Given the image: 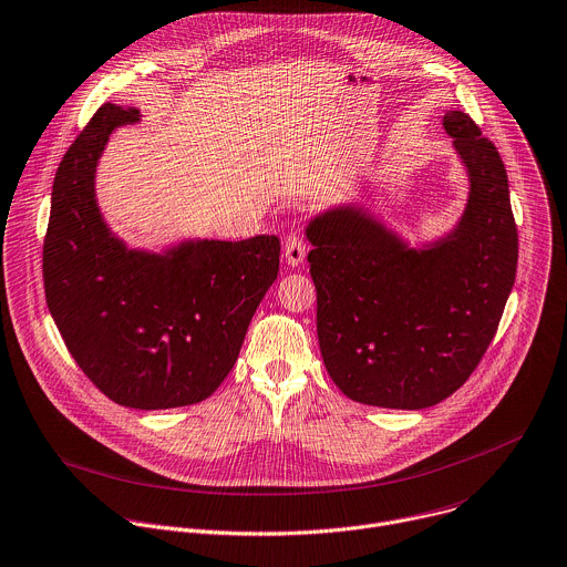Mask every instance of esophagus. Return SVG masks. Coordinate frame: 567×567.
Instances as JSON below:
<instances>
[{"label": "esophagus", "mask_w": 567, "mask_h": 567, "mask_svg": "<svg viewBox=\"0 0 567 567\" xmlns=\"http://www.w3.org/2000/svg\"><path fill=\"white\" fill-rule=\"evenodd\" d=\"M307 243H305V238L302 236H289L287 240H285V260H287V265H291V267H298L302 260H305V256H307Z\"/></svg>", "instance_id": "obj_1"}]
</instances>
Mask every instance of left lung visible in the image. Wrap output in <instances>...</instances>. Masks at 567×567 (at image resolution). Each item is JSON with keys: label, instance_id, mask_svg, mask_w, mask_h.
Returning <instances> with one entry per match:
<instances>
[{"label": "left lung", "instance_id": "obj_1", "mask_svg": "<svg viewBox=\"0 0 567 567\" xmlns=\"http://www.w3.org/2000/svg\"><path fill=\"white\" fill-rule=\"evenodd\" d=\"M467 166L458 227L410 249L358 207L307 227L318 342L338 390L362 405L425 410L452 396L485 355L514 287L518 234L505 164L463 111L443 117Z\"/></svg>", "mask_w": 567, "mask_h": 567}]
</instances>
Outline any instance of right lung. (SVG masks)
Wrapping results in <instances>:
<instances>
[{"label": "right lung", "instance_id": "add662e5", "mask_svg": "<svg viewBox=\"0 0 567 567\" xmlns=\"http://www.w3.org/2000/svg\"><path fill=\"white\" fill-rule=\"evenodd\" d=\"M137 120V109L102 104L64 153L42 274L86 379L117 405L171 410L209 399L227 379L278 278L280 240H198L164 256L126 249L100 216L93 179L111 131Z\"/></svg>", "mask_w": 567, "mask_h": 567}]
</instances>
